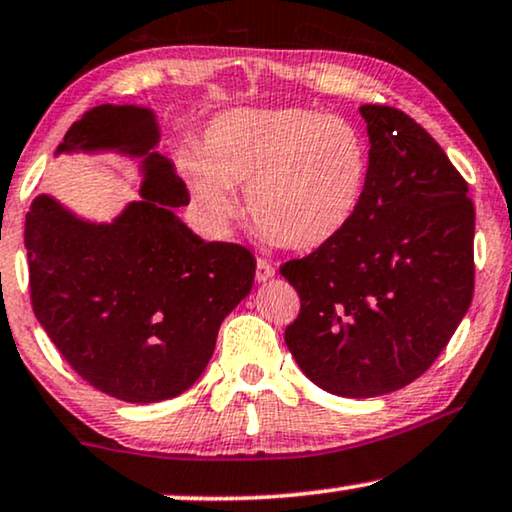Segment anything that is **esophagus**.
<instances>
[{
  "label": "esophagus",
  "instance_id": "34e87169",
  "mask_svg": "<svg viewBox=\"0 0 512 512\" xmlns=\"http://www.w3.org/2000/svg\"><path fill=\"white\" fill-rule=\"evenodd\" d=\"M276 274V269L271 267V264L267 262V260H262V257H257V271H255V278L260 283H264V281H269L271 276Z\"/></svg>",
  "mask_w": 512,
  "mask_h": 512
}]
</instances>
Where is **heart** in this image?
Instances as JSON below:
<instances>
[{
    "mask_svg": "<svg viewBox=\"0 0 512 512\" xmlns=\"http://www.w3.org/2000/svg\"><path fill=\"white\" fill-rule=\"evenodd\" d=\"M201 213L217 229L236 215L231 187L269 245L318 250L337 241L363 206L372 173L365 133L306 107L231 109L210 121L199 152L180 161Z\"/></svg>",
    "mask_w": 512,
    "mask_h": 512,
    "instance_id": "heart-1",
    "label": "heart"
}]
</instances>
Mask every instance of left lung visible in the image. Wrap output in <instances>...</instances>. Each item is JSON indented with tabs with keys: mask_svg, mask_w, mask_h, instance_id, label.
I'll use <instances>...</instances> for the list:
<instances>
[{
	"mask_svg": "<svg viewBox=\"0 0 512 512\" xmlns=\"http://www.w3.org/2000/svg\"><path fill=\"white\" fill-rule=\"evenodd\" d=\"M372 173L337 241L281 267L299 295L285 344L313 384L344 398L421 377L466 316L475 208L442 147L395 107L363 105Z\"/></svg>",
	"mask_w": 512,
	"mask_h": 512,
	"instance_id": "obj_1",
	"label": "left lung"
}]
</instances>
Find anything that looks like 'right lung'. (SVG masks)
<instances>
[{
    "label": "right lung",
    "instance_id": "obj_1",
    "mask_svg": "<svg viewBox=\"0 0 512 512\" xmlns=\"http://www.w3.org/2000/svg\"><path fill=\"white\" fill-rule=\"evenodd\" d=\"M145 107L100 105L74 121L58 152L119 149L145 156L142 201L112 224L77 220L51 196L25 215L34 316L74 372L126 403L185 393L206 370L217 330L255 281L238 243L201 241L173 210L189 192Z\"/></svg>",
    "mask_w": 512,
    "mask_h": 512
}]
</instances>
